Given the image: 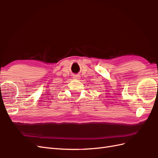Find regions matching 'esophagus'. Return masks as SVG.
<instances>
[{
    "label": "esophagus",
    "instance_id": "obj_1",
    "mask_svg": "<svg viewBox=\"0 0 158 158\" xmlns=\"http://www.w3.org/2000/svg\"><path fill=\"white\" fill-rule=\"evenodd\" d=\"M80 75H78V74H76V75H74V79H77V80H78V79H80Z\"/></svg>",
    "mask_w": 158,
    "mask_h": 158
}]
</instances>
